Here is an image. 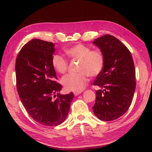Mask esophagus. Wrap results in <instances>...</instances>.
Masks as SVG:
<instances>
[{
  "instance_id": "34e87169",
  "label": "esophagus",
  "mask_w": 152,
  "mask_h": 152,
  "mask_svg": "<svg viewBox=\"0 0 152 152\" xmlns=\"http://www.w3.org/2000/svg\"><path fill=\"white\" fill-rule=\"evenodd\" d=\"M82 92L81 91H78V92H76V91H75V92H74V95H75V96H78V95H80V93H81Z\"/></svg>"
}]
</instances>
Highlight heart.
Returning <instances> with one entry per match:
<instances>
[{
	"label": "heart",
	"mask_w": 152,
	"mask_h": 152,
	"mask_svg": "<svg viewBox=\"0 0 152 152\" xmlns=\"http://www.w3.org/2000/svg\"><path fill=\"white\" fill-rule=\"evenodd\" d=\"M67 55L74 60H80L76 74L64 76L61 83L68 91H81L88 82V76H97L104 66V57L99 50H93L82 44H76L65 50ZM53 69L60 74L65 73L69 67L68 61L59 54H55L51 59Z\"/></svg>",
	"instance_id": "1"
}]
</instances>
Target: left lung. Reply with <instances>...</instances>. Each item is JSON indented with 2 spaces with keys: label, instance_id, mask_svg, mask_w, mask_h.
Masks as SVG:
<instances>
[{
  "label": "left lung",
  "instance_id": "1",
  "mask_svg": "<svg viewBox=\"0 0 152 152\" xmlns=\"http://www.w3.org/2000/svg\"><path fill=\"white\" fill-rule=\"evenodd\" d=\"M104 57V66L93 82L96 91L93 112L102 121L119 118L128 110L136 88L135 69L128 48L118 38L105 34L93 42Z\"/></svg>",
  "mask_w": 152,
  "mask_h": 152
}]
</instances>
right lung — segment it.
Listing matches in <instances>:
<instances>
[{
	"label": "right lung",
	"instance_id": "obj_1",
	"mask_svg": "<svg viewBox=\"0 0 152 152\" xmlns=\"http://www.w3.org/2000/svg\"><path fill=\"white\" fill-rule=\"evenodd\" d=\"M54 46L50 42L33 39L21 48L15 61L16 86L23 105L35 121L51 127L65 120L74 98L72 92L58 93L62 86L56 82L51 64Z\"/></svg>",
	"mask_w": 152,
	"mask_h": 152
}]
</instances>
